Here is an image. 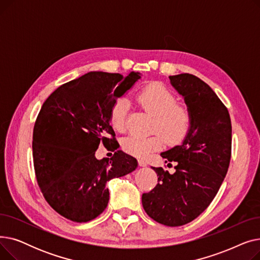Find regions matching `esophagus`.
<instances>
[{
    "label": "esophagus",
    "instance_id": "esophagus-1",
    "mask_svg": "<svg viewBox=\"0 0 260 260\" xmlns=\"http://www.w3.org/2000/svg\"><path fill=\"white\" fill-rule=\"evenodd\" d=\"M138 163H139L140 167H146L147 166V162L145 160H143V159H139Z\"/></svg>",
    "mask_w": 260,
    "mask_h": 260
}]
</instances>
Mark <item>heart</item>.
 <instances>
[{
  "label": "heart",
  "mask_w": 260,
  "mask_h": 260,
  "mask_svg": "<svg viewBox=\"0 0 260 260\" xmlns=\"http://www.w3.org/2000/svg\"><path fill=\"white\" fill-rule=\"evenodd\" d=\"M136 99L155 116L153 129L160 131L170 143H177L185 137L192 124V115L187 107L178 104V99L169 88L160 83H151L137 92ZM128 108L129 103L125 97L117 99L113 104L109 122L116 131H125ZM163 144L165 139L159 133L147 137L129 135L121 143L126 153L136 157H145L158 151Z\"/></svg>",
  "instance_id": "heart-1"
}]
</instances>
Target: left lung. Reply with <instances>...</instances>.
<instances>
[{
  "label": "left lung",
  "mask_w": 260,
  "mask_h": 260,
  "mask_svg": "<svg viewBox=\"0 0 260 260\" xmlns=\"http://www.w3.org/2000/svg\"><path fill=\"white\" fill-rule=\"evenodd\" d=\"M171 84L184 98L192 124L184 140L161 153L176 172L153 168L158 184L142 195L146 214L161 224L180 226L206 210L228 173L232 124L228 108L214 90L190 74L170 76Z\"/></svg>",
  "instance_id": "obj_1"
}]
</instances>
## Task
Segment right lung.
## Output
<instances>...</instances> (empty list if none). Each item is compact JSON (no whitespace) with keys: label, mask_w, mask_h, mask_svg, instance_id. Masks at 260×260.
Segmentation results:
<instances>
[{"label":"right lung","mask_w":260,"mask_h":260,"mask_svg":"<svg viewBox=\"0 0 260 260\" xmlns=\"http://www.w3.org/2000/svg\"><path fill=\"white\" fill-rule=\"evenodd\" d=\"M140 78L135 72H89L58 87L41 107L32 135L37 181L49 206L67 219L98 217L109 200L106 182L137 169V160L117 149L109 113ZM100 143L115 152L111 159L95 158Z\"/></svg>","instance_id":"1"}]
</instances>
